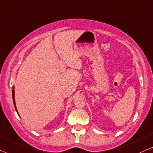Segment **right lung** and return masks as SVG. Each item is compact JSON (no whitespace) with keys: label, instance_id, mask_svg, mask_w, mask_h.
<instances>
[{"label":"right lung","instance_id":"1","mask_svg":"<svg viewBox=\"0 0 153 153\" xmlns=\"http://www.w3.org/2000/svg\"><path fill=\"white\" fill-rule=\"evenodd\" d=\"M12 98H13V102H14V105L15 109H16V104H15V100H14V88H13V89H12ZM16 111H17V110H16Z\"/></svg>","mask_w":153,"mask_h":153}]
</instances>
